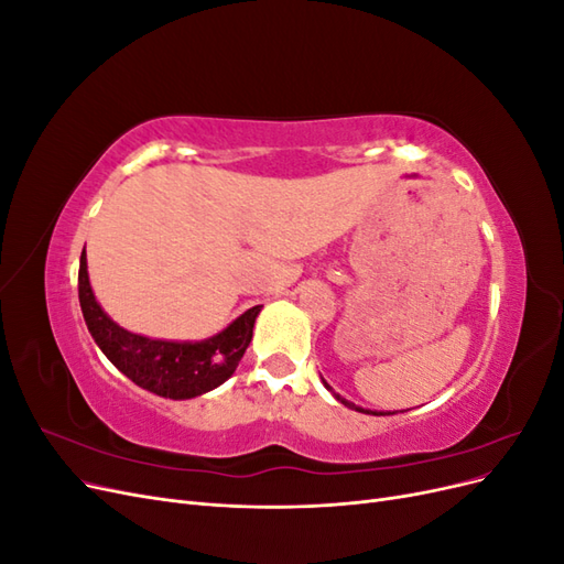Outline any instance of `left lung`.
<instances>
[{
    "instance_id": "1",
    "label": "left lung",
    "mask_w": 564,
    "mask_h": 564,
    "mask_svg": "<svg viewBox=\"0 0 564 564\" xmlns=\"http://www.w3.org/2000/svg\"><path fill=\"white\" fill-rule=\"evenodd\" d=\"M324 386H327V390H332V386L329 383H324ZM334 395H336V392H334ZM336 400H340V402H344V404H348V406H355V404H350L348 400H344V398H338L336 395ZM357 409V412H365V414H373V416H386V414H381V412H369V409H362V406H355Z\"/></svg>"
}]
</instances>
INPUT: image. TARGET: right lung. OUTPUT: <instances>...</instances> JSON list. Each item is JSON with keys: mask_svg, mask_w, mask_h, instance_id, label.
Listing matches in <instances>:
<instances>
[{"mask_svg": "<svg viewBox=\"0 0 564 564\" xmlns=\"http://www.w3.org/2000/svg\"><path fill=\"white\" fill-rule=\"evenodd\" d=\"M77 282L82 315L98 348L135 386L172 400H191L228 381L253 336L256 315L261 313V305H253L230 327L197 344L158 340L122 329L104 313L89 284L87 253L79 259Z\"/></svg>", "mask_w": 564, "mask_h": 564, "instance_id": "obj_1", "label": "right lung"}]
</instances>
